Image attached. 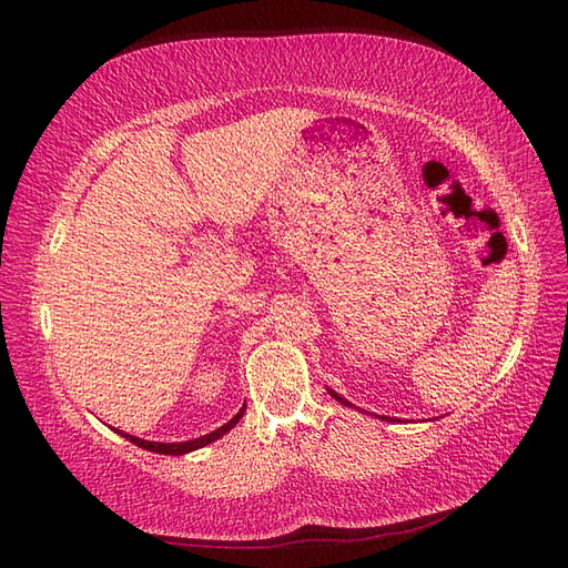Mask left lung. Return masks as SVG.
<instances>
[{
  "label": "left lung",
  "instance_id": "obj_1",
  "mask_svg": "<svg viewBox=\"0 0 568 568\" xmlns=\"http://www.w3.org/2000/svg\"><path fill=\"white\" fill-rule=\"evenodd\" d=\"M329 393H332V395H334V398H336V400H338V403H343V405H351V403H348V400H346V398H341V395H338V393H336V390H332V388H329Z\"/></svg>",
  "mask_w": 568,
  "mask_h": 568
}]
</instances>
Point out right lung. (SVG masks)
<instances>
[{
    "label": "right lung",
    "mask_w": 568,
    "mask_h": 568,
    "mask_svg": "<svg viewBox=\"0 0 568 568\" xmlns=\"http://www.w3.org/2000/svg\"><path fill=\"white\" fill-rule=\"evenodd\" d=\"M244 409H246V405L236 412V415L225 424V426H220V428H215L213 434H205V436H201V438H194V440H184V443H151V440H144V438H134V436H128V434H123V432H118L120 436H125V438H130L134 445H140V448H144V450H151V453H161V455H184V453H192V450H199V448H203V445H209V443H213V440H217L220 436H225L230 428H234L236 426V422L244 417Z\"/></svg>",
    "instance_id": "add662e5"
}]
</instances>
